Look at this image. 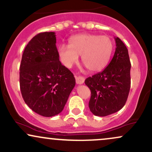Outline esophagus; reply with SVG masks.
Here are the masks:
<instances>
[{
    "label": "esophagus",
    "instance_id": "1",
    "mask_svg": "<svg viewBox=\"0 0 152 152\" xmlns=\"http://www.w3.org/2000/svg\"><path fill=\"white\" fill-rule=\"evenodd\" d=\"M85 78L83 76H76V81L77 84H83L84 83Z\"/></svg>",
    "mask_w": 152,
    "mask_h": 152
}]
</instances>
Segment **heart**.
Segmentation results:
<instances>
[{
  "label": "heart",
  "instance_id": "1",
  "mask_svg": "<svg viewBox=\"0 0 152 152\" xmlns=\"http://www.w3.org/2000/svg\"><path fill=\"white\" fill-rule=\"evenodd\" d=\"M112 51L113 42L109 36L91 34L75 35L69 40V45L58 47L59 56L64 65L71 67L81 56L82 63L91 72L104 69Z\"/></svg>",
  "mask_w": 152,
  "mask_h": 152
}]
</instances>
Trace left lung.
Returning <instances> with one entry per match:
<instances>
[{
    "label": "left lung",
    "instance_id": "obj_1",
    "mask_svg": "<svg viewBox=\"0 0 152 152\" xmlns=\"http://www.w3.org/2000/svg\"><path fill=\"white\" fill-rule=\"evenodd\" d=\"M113 58L102 72L85 80L91 90L88 103L95 116H106L121 110L126 104L131 87V62L128 49L119 38H115Z\"/></svg>",
    "mask_w": 152,
    "mask_h": 152
}]
</instances>
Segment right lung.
Instances as JSON below:
<instances>
[{
	"label": "right lung",
	"instance_id": "right-lung-1",
	"mask_svg": "<svg viewBox=\"0 0 152 152\" xmlns=\"http://www.w3.org/2000/svg\"><path fill=\"white\" fill-rule=\"evenodd\" d=\"M56 43L54 32L35 36L24 49L20 66L24 102L46 117L61 112L76 84L74 74L59 61Z\"/></svg>",
	"mask_w": 152,
	"mask_h": 152
}]
</instances>
